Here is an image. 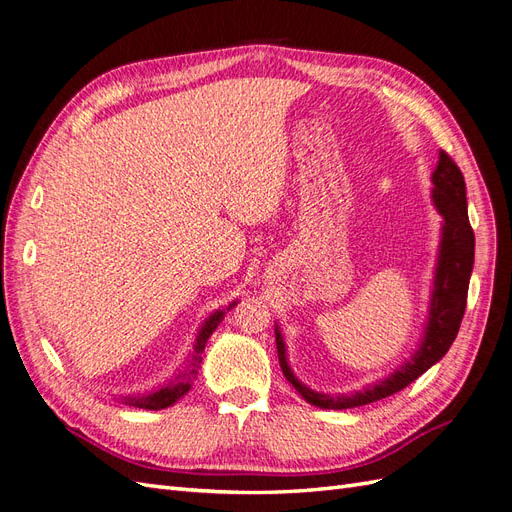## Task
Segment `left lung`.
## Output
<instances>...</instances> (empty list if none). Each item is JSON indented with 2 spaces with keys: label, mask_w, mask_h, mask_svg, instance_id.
<instances>
[{
  "label": "left lung",
  "mask_w": 512,
  "mask_h": 512,
  "mask_svg": "<svg viewBox=\"0 0 512 512\" xmlns=\"http://www.w3.org/2000/svg\"><path fill=\"white\" fill-rule=\"evenodd\" d=\"M431 183V200L444 222L436 273H433L429 316L418 350L412 354L410 361L397 367L391 376H386L384 380H378L371 386H365L363 391H354L350 395H329L312 391L294 376V371L288 365L282 331L275 327L280 367L286 380L297 389V393L307 404L324 410H346L389 397L401 389H406L418 376H423L431 365H436L442 359L455 342L463 312H466L468 286L474 267V230L468 220L466 181H463L459 166L444 151H440L438 166L431 173Z\"/></svg>",
  "instance_id": "1"
}]
</instances>
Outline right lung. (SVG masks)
<instances>
[{"mask_svg":"<svg viewBox=\"0 0 512 512\" xmlns=\"http://www.w3.org/2000/svg\"><path fill=\"white\" fill-rule=\"evenodd\" d=\"M235 305H237V301L232 303V305H228L226 309H218V312H213L203 324H200L192 356H190L188 363H185V367L179 371V374L173 380L164 382L162 386H158V389H153V391H149L145 395H128V397H123L121 399L123 404L134 406V408H143V410H164L168 406L177 404V401L192 389V382L198 376L200 361H203V350L207 346V339L211 337V333L215 329H218V324L224 320V314L228 312V309H232Z\"/></svg>","mask_w":512,"mask_h":512,"instance_id":"right-lung-1","label":"right lung"}]
</instances>
